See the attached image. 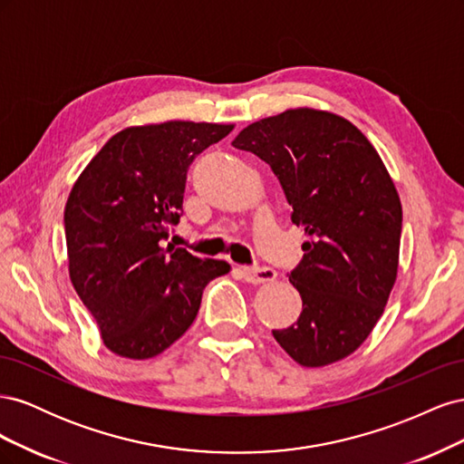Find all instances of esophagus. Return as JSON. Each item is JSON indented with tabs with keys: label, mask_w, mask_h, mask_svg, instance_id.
I'll return each instance as SVG.
<instances>
[{
	"label": "esophagus",
	"mask_w": 464,
	"mask_h": 464,
	"mask_svg": "<svg viewBox=\"0 0 464 464\" xmlns=\"http://www.w3.org/2000/svg\"><path fill=\"white\" fill-rule=\"evenodd\" d=\"M240 275L246 283H251V285L271 283V280L276 278V271L271 269V266H251V269H240Z\"/></svg>",
	"instance_id": "1"
}]
</instances>
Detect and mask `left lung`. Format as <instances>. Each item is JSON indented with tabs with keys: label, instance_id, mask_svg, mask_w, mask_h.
Returning a JSON list of instances; mask_svg holds the SVG:
<instances>
[{
	"label": "left lung",
	"instance_id": "1",
	"mask_svg": "<svg viewBox=\"0 0 464 464\" xmlns=\"http://www.w3.org/2000/svg\"><path fill=\"white\" fill-rule=\"evenodd\" d=\"M232 145L273 168L307 236L288 275L302 314L273 336L305 368L346 358L368 339L397 278L402 208L382 159L348 120L312 108L251 123Z\"/></svg>",
	"mask_w": 464,
	"mask_h": 464
}]
</instances>
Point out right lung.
<instances>
[{
  "label": "right lung",
  "mask_w": 464,
  "mask_h": 464,
  "mask_svg": "<svg viewBox=\"0 0 464 464\" xmlns=\"http://www.w3.org/2000/svg\"><path fill=\"white\" fill-rule=\"evenodd\" d=\"M234 125L166 121L116 133L69 193L63 213L69 276L111 353L145 360L198 317L227 261L168 244L184 215L188 168Z\"/></svg>",
  "instance_id": "1"
}]
</instances>
